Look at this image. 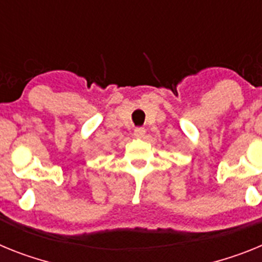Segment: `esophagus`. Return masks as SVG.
I'll return each mask as SVG.
<instances>
[{
	"label": "esophagus",
	"instance_id": "esophagus-1",
	"mask_svg": "<svg viewBox=\"0 0 262 262\" xmlns=\"http://www.w3.org/2000/svg\"><path fill=\"white\" fill-rule=\"evenodd\" d=\"M145 133H146V130H145L144 128H136V129H134V137H136V138H144Z\"/></svg>",
	"mask_w": 262,
	"mask_h": 262
}]
</instances>
